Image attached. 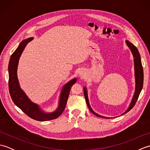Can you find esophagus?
I'll return each mask as SVG.
<instances>
[{
    "mask_svg": "<svg viewBox=\"0 0 150 150\" xmlns=\"http://www.w3.org/2000/svg\"><path fill=\"white\" fill-rule=\"evenodd\" d=\"M79 73V75H83V71H82V70H80Z\"/></svg>",
    "mask_w": 150,
    "mask_h": 150,
    "instance_id": "1",
    "label": "esophagus"
}]
</instances>
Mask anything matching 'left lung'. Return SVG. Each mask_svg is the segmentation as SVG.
Here are the masks:
<instances>
[{"instance_id":"8db88e82","label":"left lung","mask_w":150,"mask_h":150,"mask_svg":"<svg viewBox=\"0 0 150 150\" xmlns=\"http://www.w3.org/2000/svg\"><path fill=\"white\" fill-rule=\"evenodd\" d=\"M126 43L127 44V46H128L129 48L130 49V50H131V52L133 54V58H134L135 90V93H134V95H133V97L131 103H130L128 109H127V110L123 114L128 112V111L129 110H131L133 108V106H135L136 102H137V100L138 98H139L140 93H141V91L142 89L143 81H144V73H143V68H142V63H141V56H140L139 51H138L137 48V47L134 45H133L132 43L130 42L129 41L126 40ZM84 94L86 101L87 105L89 108V110H90L92 113H93L94 115H95L97 117L106 118V119H110L109 117H105L103 116L99 115H98L97 113L94 112L93 110L91 109V108L90 105V103H89L88 97V92H87V90H86V87H84Z\"/></svg>"}]
</instances>
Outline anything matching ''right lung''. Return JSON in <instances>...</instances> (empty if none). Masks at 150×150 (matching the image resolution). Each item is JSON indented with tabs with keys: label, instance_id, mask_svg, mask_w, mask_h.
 Segmentation results:
<instances>
[{
	"label": "right lung",
	"instance_id": "1",
	"mask_svg": "<svg viewBox=\"0 0 150 150\" xmlns=\"http://www.w3.org/2000/svg\"><path fill=\"white\" fill-rule=\"evenodd\" d=\"M33 39V37H30L22 40L10 57L8 66L9 93L12 100L16 106L31 119L39 121L53 120L59 117L64 110L70 90L72 86L77 81V79H72L64 86L60 95L59 106L53 112H44L40 109L39 105L31 102L19 85L17 78V68L18 60L22 53L23 52L27 44Z\"/></svg>",
	"mask_w": 150,
	"mask_h": 150
}]
</instances>
